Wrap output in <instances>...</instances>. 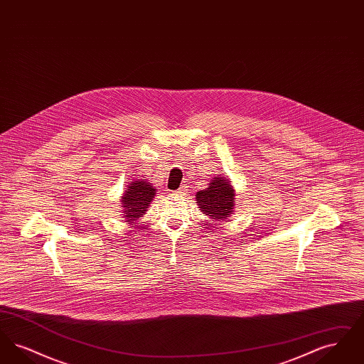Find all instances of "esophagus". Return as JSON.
I'll list each match as a JSON object with an SVG mask.
<instances>
[{
    "label": "esophagus",
    "mask_w": 364,
    "mask_h": 364,
    "mask_svg": "<svg viewBox=\"0 0 364 364\" xmlns=\"http://www.w3.org/2000/svg\"><path fill=\"white\" fill-rule=\"evenodd\" d=\"M173 195L174 196H178V198H180V196H184V195H187V188L183 186V187H180L178 190L174 191Z\"/></svg>",
    "instance_id": "obj_1"
}]
</instances>
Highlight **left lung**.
I'll return each instance as SVG.
<instances>
[{"mask_svg": "<svg viewBox=\"0 0 364 364\" xmlns=\"http://www.w3.org/2000/svg\"><path fill=\"white\" fill-rule=\"evenodd\" d=\"M233 190L230 188L229 181L223 177H215L208 188L199 191L196 193V200L199 208L214 220H225L232 214L233 210Z\"/></svg>", "mask_w": 364, "mask_h": 364, "instance_id": "left-lung-1", "label": "left lung"}]
</instances>
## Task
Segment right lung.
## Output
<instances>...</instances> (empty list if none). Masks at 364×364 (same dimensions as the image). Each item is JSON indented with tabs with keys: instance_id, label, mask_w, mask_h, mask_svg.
<instances>
[{
	"instance_id": "add662e5",
	"label": "right lung",
	"mask_w": 364,
	"mask_h": 364,
	"mask_svg": "<svg viewBox=\"0 0 364 364\" xmlns=\"http://www.w3.org/2000/svg\"><path fill=\"white\" fill-rule=\"evenodd\" d=\"M154 195L156 190L149 183L141 180L134 181L122 196V211L127 220L132 223L141 217L147 211Z\"/></svg>"
}]
</instances>
